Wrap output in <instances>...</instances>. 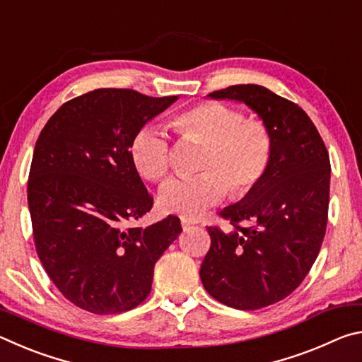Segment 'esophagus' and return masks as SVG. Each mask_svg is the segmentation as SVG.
<instances>
[{"label":"esophagus","mask_w":362,"mask_h":362,"mask_svg":"<svg viewBox=\"0 0 362 362\" xmlns=\"http://www.w3.org/2000/svg\"><path fill=\"white\" fill-rule=\"evenodd\" d=\"M196 222H194V220H192V218H185V217H182V228L183 230H188L189 228V226H192V225H194Z\"/></svg>","instance_id":"esophagus-1"}]
</instances>
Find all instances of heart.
Masks as SVG:
<instances>
[{
    "instance_id": "obj_1",
    "label": "heart",
    "mask_w": 362,
    "mask_h": 362,
    "mask_svg": "<svg viewBox=\"0 0 362 362\" xmlns=\"http://www.w3.org/2000/svg\"><path fill=\"white\" fill-rule=\"evenodd\" d=\"M169 124L183 142L203 145L196 175L173 177L159 189L164 211L198 217L217 204L230 189L233 198H246L265 179L273 161V136L262 119L220 102H201L170 115ZM137 173L161 180L173 166L166 132L145 126L131 142Z\"/></svg>"
}]
</instances>
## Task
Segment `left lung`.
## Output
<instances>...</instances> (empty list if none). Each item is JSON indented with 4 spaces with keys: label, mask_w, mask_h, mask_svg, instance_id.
I'll use <instances>...</instances> for the list:
<instances>
[{
    "label": "left lung",
    "mask_w": 362,
    "mask_h": 362,
    "mask_svg": "<svg viewBox=\"0 0 362 362\" xmlns=\"http://www.w3.org/2000/svg\"><path fill=\"white\" fill-rule=\"evenodd\" d=\"M209 97L252 108L272 132L274 151L260 185L220 212L231 226H207L211 247L199 276L220 303L265 308L291 296L320 254L329 211V153L310 116L263 86L236 84Z\"/></svg>",
    "instance_id": "left-lung-1"
}]
</instances>
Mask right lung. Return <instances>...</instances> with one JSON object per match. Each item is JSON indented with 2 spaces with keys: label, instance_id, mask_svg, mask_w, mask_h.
Segmentation results:
<instances>
[{
  "label": "right lung",
  "instance_id": "1",
  "mask_svg": "<svg viewBox=\"0 0 362 362\" xmlns=\"http://www.w3.org/2000/svg\"><path fill=\"white\" fill-rule=\"evenodd\" d=\"M175 100L95 89L65 102L36 140L27 188L36 254L62 296L89 313L142 303L155 263L180 235L175 216L127 225L153 207L131 142Z\"/></svg>",
  "mask_w": 362,
  "mask_h": 362
}]
</instances>
